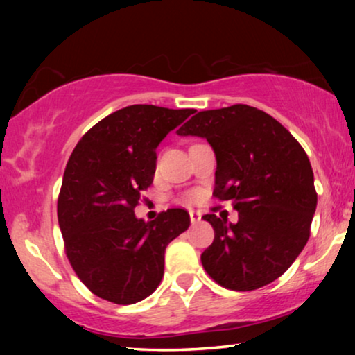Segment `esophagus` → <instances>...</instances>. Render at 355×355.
Returning <instances> with one entry per match:
<instances>
[{
	"label": "esophagus",
	"instance_id": "obj_1",
	"mask_svg": "<svg viewBox=\"0 0 355 355\" xmlns=\"http://www.w3.org/2000/svg\"><path fill=\"white\" fill-rule=\"evenodd\" d=\"M189 216H191V221L192 223H198L202 220V213L200 211H196V210H189Z\"/></svg>",
	"mask_w": 355,
	"mask_h": 355
}]
</instances>
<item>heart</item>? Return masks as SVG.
I'll list each match as a JSON object with an SVG mask.
<instances>
[{"label":"heart","instance_id":"obj_1","mask_svg":"<svg viewBox=\"0 0 355 355\" xmlns=\"http://www.w3.org/2000/svg\"><path fill=\"white\" fill-rule=\"evenodd\" d=\"M191 198H196V197H191Z\"/></svg>","mask_w":355,"mask_h":355}]
</instances>
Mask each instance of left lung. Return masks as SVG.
Listing matches in <instances>:
<instances>
[{
	"instance_id": "obj_1",
	"label": "left lung",
	"mask_w": 355,
	"mask_h": 355,
	"mask_svg": "<svg viewBox=\"0 0 355 355\" xmlns=\"http://www.w3.org/2000/svg\"><path fill=\"white\" fill-rule=\"evenodd\" d=\"M178 135L207 139L216 157L215 191L239 213L205 215L215 230L202 265L223 288L254 291L279 278L307 244L317 208L307 153L284 125L247 105L200 111Z\"/></svg>"
}]
</instances>
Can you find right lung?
<instances>
[{
    "label": "right lung",
    "instance_id": "right-lung-1",
    "mask_svg": "<svg viewBox=\"0 0 355 355\" xmlns=\"http://www.w3.org/2000/svg\"><path fill=\"white\" fill-rule=\"evenodd\" d=\"M193 110L130 105L96 123L76 145L58 198L66 255L79 279L119 305L158 288L169 242L191 225L182 208L144 221L134 208L153 182L157 147Z\"/></svg>",
    "mask_w": 355,
    "mask_h": 355
}]
</instances>
